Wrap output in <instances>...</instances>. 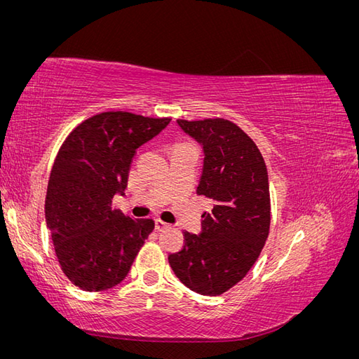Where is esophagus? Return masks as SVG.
I'll use <instances>...</instances> for the list:
<instances>
[{
	"label": "esophagus",
	"instance_id": "1",
	"mask_svg": "<svg viewBox=\"0 0 359 359\" xmlns=\"http://www.w3.org/2000/svg\"><path fill=\"white\" fill-rule=\"evenodd\" d=\"M154 224H156V231H157V232H161V231H165V229H169V227H170V224H169V223H165V222L160 220V219H156Z\"/></svg>",
	"mask_w": 359,
	"mask_h": 359
}]
</instances>
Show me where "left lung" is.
<instances>
[{
    "label": "left lung",
    "instance_id": "obj_1",
    "mask_svg": "<svg viewBox=\"0 0 359 359\" xmlns=\"http://www.w3.org/2000/svg\"><path fill=\"white\" fill-rule=\"evenodd\" d=\"M177 123L203 149L198 194L212 201V210L203 212L199 235L184 232L186 243L169 264L193 292L222 295L245 277L268 238L266 166L253 140L227 119Z\"/></svg>",
    "mask_w": 359,
    "mask_h": 359
}]
</instances>
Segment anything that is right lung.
Listing matches in <instances>:
<instances>
[{
  "label": "right lung",
  "mask_w": 359,
  "mask_h": 359,
  "mask_svg": "<svg viewBox=\"0 0 359 359\" xmlns=\"http://www.w3.org/2000/svg\"><path fill=\"white\" fill-rule=\"evenodd\" d=\"M170 118L103 112L64 140L48 182L45 217L62 273L74 286L99 292L126 278L148 235L151 219L112 210L124 196L136 149L156 137Z\"/></svg>",
  "instance_id": "add662e5"
}]
</instances>
